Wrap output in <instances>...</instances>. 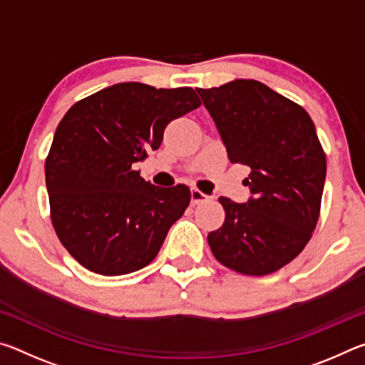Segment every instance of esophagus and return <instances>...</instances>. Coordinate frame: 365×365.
Returning <instances> with one entry per match:
<instances>
[{"mask_svg":"<svg viewBox=\"0 0 365 365\" xmlns=\"http://www.w3.org/2000/svg\"><path fill=\"white\" fill-rule=\"evenodd\" d=\"M207 200H209L207 195L201 193V191L196 188H191V205L196 206V205H200V202H205Z\"/></svg>","mask_w":365,"mask_h":365,"instance_id":"esophagus-1","label":"esophagus"}]
</instances>
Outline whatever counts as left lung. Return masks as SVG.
<instances>
[{
    "label": "left lung",
    "mask_w": 365,
    "mask_h": 365,
    "mask_svg": "<svg viewBox=\"0 0 365 365\" xmlns=\"http://www.w3.org/2000/svg\"><path fill=\"white\" fill-rule=\"evenodd\" d=\"M230 163L251 174L248 202L220 196L225 220L207 235L215 259L245 275H267L304 250L320 214L327 160L299 104L257 80L197 88Z\"/></svg>",
    "instance_id": "1"
}]
</instances>
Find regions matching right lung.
<instances>
[{
    "mask_svg": "<svg viewBox=\"0 0 365 365\" xmlns=\"http://www.w3.org/2000/svg\"><path fill=\"white\" fill-rule=\"evenodd\" d=\"M201 106L193 88L108 86L67 110L45 177L54 230L77 262L100 275L146 267L188 207L187 185L154 187L132 165L158 150L168 123Z\"/></svg>",
    "mask_w": 365,
    "mask_h": 365,
    "instance_id": "obj_1",
    "label": "right lung"
}]
</instances>
